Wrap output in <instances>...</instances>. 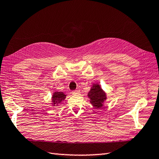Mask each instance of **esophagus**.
Returning a JSON list of instances; mask_svg holds the SVG:
<instances>
[{"instance_id":"obj_1","label":"esophagus","mask_w":159,"mask_h":159,"mask_svg":"<svg viewBox=\"0 0 159 159\" xmlns=\"http://www.w3.org/2000/svg\"><path fill=\"white\" fill-rule=\"evenodd\" d=\"M80 91L79 89H77V90H75V91H73L72 93L74 95H77V94H79L80 93Z\"/></svg>"}]
</instances>
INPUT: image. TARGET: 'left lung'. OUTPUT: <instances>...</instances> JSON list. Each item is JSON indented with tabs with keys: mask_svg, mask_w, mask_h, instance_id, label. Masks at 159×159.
Segmentation results:
<instances>
[{
	"mask_svg": "<svg viewBox=\"0 0 159 159\" xmlns=\"http://www.w3.org/2000/svg\"><path fill=\"white\" fill-rule=\"evenodd\" d=\"M88 97L90 98V102L92 105L96 108H100L104 100H106V95L99 84H95L89 92Z\"/></svg>",
	"mask_w": 159,
	"mask_h": 159,
	"instance_id": "left-lung-1",
	"label": "left lung"
}]
</instances>
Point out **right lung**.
<instances>
[{"label":"right lung","mask_w":159,"mask_h":159,"mask_svg":"<svg viewBox=\"0 0 159 159\" xmlns=\"http://www.w3.org/2000/svg\"><path fill=\"white\" fill-rule=\"evenodd\" d=\"M66 95L63 92H55L52 97L53 104L54 106H56L58 105V104H60L66 98Z\"/></svg>","instance_id":"1"}]
</instances>
